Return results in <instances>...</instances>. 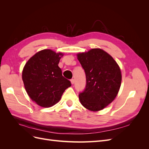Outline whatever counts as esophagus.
I'll list each match as a JSON object with an SVG mask.
<instances>
[{"label": "esophagus", "mask_w": 149, "mask_h": 149, "mask_svg": "<svg viewBox=\"0 0 149 149\" xmlns=\"http://www.w3.org/2000/svg\"><path fill=\"white\" fill-rule=\"evenodd\" d=\"M71 83L72 84H73L74 83V79H71Z\"/></svg>", "instance_id": "obj_1"}]
</instances>
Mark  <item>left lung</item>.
<instances>
[{
  "label": "left lung",
  "mask_w": 149,
  "mask_h": 149,
  "mask_svg": "<svg viewBox=\"0 0 149 149\" xmlns=\"http://www.w3.org/2000/svg\"><path fill=\"white\" fill-rule=\"evenodd\" d=\"M77 56L86 80L85 88L79 94L80 102L90 111L101 110L112 102L119 92L122 79L119 67L101 49H91Z\"/></svg>",
  "instance_id": "8db88e82"
}]
</instances>
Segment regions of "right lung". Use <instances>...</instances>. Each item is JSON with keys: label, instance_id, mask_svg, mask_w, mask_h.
<instances>
[{"label": "right lung", "instance_id": "right-lung-1", "mask_svg": "<svg viewBox=\"0 0 149 149\" xmlns=\"http://www.w3.org/2000/svg\"><path fill=\"white\" fill-rule=\"evenodd\" d=\"M62 56L61 53L43 49L31 57L24 66L22 79L26 91L40 106L55 105L65 89L71 86L58 65Z\"/></svg>", "mask_w": 149, "mask_h": 149}]
</instances>
